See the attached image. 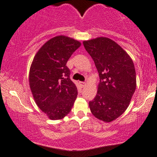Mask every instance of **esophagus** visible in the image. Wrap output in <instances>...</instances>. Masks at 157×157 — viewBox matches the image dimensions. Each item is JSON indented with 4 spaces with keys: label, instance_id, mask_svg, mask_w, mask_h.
Returning <instances> with one entry per match:
<instances>
[{
    "label": "esophagus",
    "instance_id": "obj_1",
    "mask_svg": "<svg viewBox=\"0 0 157 157\" xmlns=\"http://www.w3.org/2000/svg\"><path fill=\"white\" fill-rule=\"evenodd\" d=\"M80 84H81V85H82L83 87H84V86H86V82H80Z\"/></svg>",
    "mask_w": 157,
    "mask_h": 157
}]
</instances>
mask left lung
Listing matches in <instances>:
<instances>
[{
    "instance_id": "left-lung-1",
    "label": "left lung",
    "mask_w": 157,
    "mask_h": 157,
    "mask_svg": "<svg viewBox=\"0 0 157 157\" xmlns=\"http://www.w3.org/2000/svg\"><path fill=\"white\" fill-rule=\"evenodd\" d=\"M95 62L100 77L95 98L90 101L92 114L104 122H112L126 110L135 92L136 72L129 55L107 37L83 42Z\"/></svg>"
}]
</instances>
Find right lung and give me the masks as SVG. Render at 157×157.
<instances>
[{
	"instance_id": "obj_1",
	"label": "right lung",
	"mask_w": 157,
	"mask_h": 157,
	"mask_svg": "<svg viewBox=\"0 0 157 157\" xmlns=\"http://www.w3.org/2000/svg\"><path fill=\"white\" fill-rule=\"evenodd\" d=\"M80 46L78 40L60 35L46 42L34 57L29 86L36 105L49 119H62L74 104L78 92L66 64Z\"/></svg>"
}]
</instances>
